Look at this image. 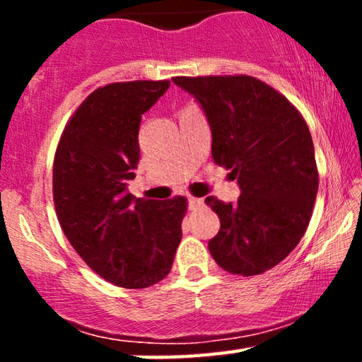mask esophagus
Here are the masks:
<instances>
[{"label": "esophagus", "mask_w": 362, "mask_h": 362, "mask_svg": "<svg viewBox=\"0 0 362 362\" xmlns=\"http://www.w3.org/2000/svg\"><path fill=\"white\" fill-rule=\"evenodd\" d=\"M201 206H204V199L189 197V209H199Z\"/></svg>", "instance_id": "esophagus-1"}]
</instances>
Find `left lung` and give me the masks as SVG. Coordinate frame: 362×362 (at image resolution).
Returning a JSON list of instances; mask_svg holds the SVG:
<instances>
[{
	"label": "left lung",
	"instance_id": "1",
	"mask_svg": "<svg viewBox=\"0 0 362 362\" xmlns=\"http://www.w3.org/2000/svg\"><path fill=\"white\" fill-rule=\"evenodd\" d=\"M209 124L216 165L231 170L238 201L209 195L219 216L211 255L224 271L257 276L282 262L308 228L318 192L308 126L284 97L252 76L173 78Z\"/></svg>",
	"mask_w": 362,
	"mask_h": 362
}]
</instances>
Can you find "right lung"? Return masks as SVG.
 <instances>
[{"mask_svg": "<svg viewBox=\"0 0 362 362\" xmlns=\"http://www.w3.org/2000/svg\"><path fill=\"white\" fill-rule=\"evenodd\" d=\"M170 81L114 83L93 93L62 132L52 170L54 204L66 238L91 271L141 289L170 272L187 201L136 199L139 124Z\"/></svg>", "mask_w": 362, "mask_h": 362, "instance_id": "1", "label": "right lung"}]
</instances>
